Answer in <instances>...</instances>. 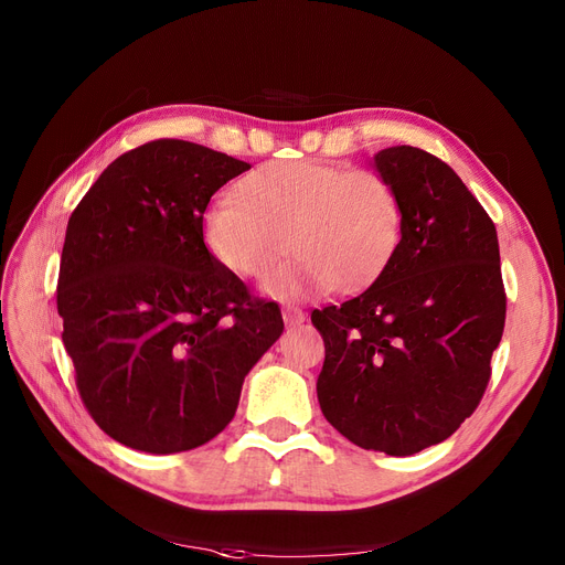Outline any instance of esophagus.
I'll return each instance as SVG.
<instances>
[{"label": "esophagus", "instance_id": "obj_1", "mask_svg": "<svg viewBox=\"0 0 565 565\" xmlns=\"http://www.w3.org/2000/svg\"><path fill=\"white\" fill-rule=\"evenodd\" d=\"M305 320H307V316H305L300 309H292V307L284 309V322H286V328H298V324H302Z\"/></svg>", "mask_w": 565, "mask_h": 565}]
</instances>
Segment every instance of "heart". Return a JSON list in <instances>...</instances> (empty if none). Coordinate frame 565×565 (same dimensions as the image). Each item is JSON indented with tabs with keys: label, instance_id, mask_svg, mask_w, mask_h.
<instances>
[{
	"label": "heart",
	"instance_id": "obj_1",
	"mask_svg": "<svg viewBox=\"0 0 565 565\" xmlns=\"http://www.w3.org/2000/svg\"><path fill=\"white\" fill-rule=\"evenodd\" d=\"M401 226L398 194L382 173L302 158L260 164L237 196H217L205 207L201 237L226 273L260 279L288 235L298 256L263 281V292L300 302L371 284L392 258Z\"/></svg>",
	"mask_w": 565,
	"mask_h": 565
}]
</instances>
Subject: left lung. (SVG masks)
<instances>
[{
  "label": "left lung",
  "instance_id": "1",
  "mask_svg": "<svg viewBox=\"0 0 565 565\" xmlns=\"http://www.w3.org/2000/svg\"><path fill=\"white\" fill-rule=\"evenodd\" d=\"M401 241L377 279L311 313L324 341L320 409L352 444L412 456L451 437L490 380L507 295L497 228L458 173L414 146L382 148Z\"/></svg>",
  "mask_w": 565,
  "mask_h": 565
}]
</instances>
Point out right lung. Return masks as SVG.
<instances>
[{"label":"right lung","mask_w":565,"mask_h":565,"mask_svg":"<svg viewBox=\"0 0 565 565\" xmlns=\"http://www.w3.org/2000/svg\"><path fill=\"white\" fill-rule=\"evenodd\" d=\"M247 169L158 139L116 158L68 220L62 339L88 414L135 451L181 454L220 435L284 332L279 307L254 300L201 237L207 201Z\"/></svg>","instance_id":"add662e5"}]
</instances>
